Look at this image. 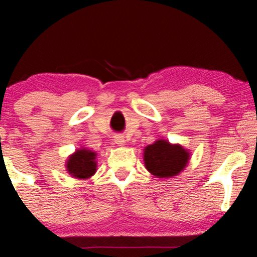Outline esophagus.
Returning a JSON list of instances; mask_svg holds the SVG:
<instances>
[{
    "label": "esophagus",
    "mask_w": 257,
    "mask_h": 257,
    "mask_svg": "<svg viewBox=\"0 0 257 257\" xmlns=\"http://www.w3.org/2000/svg\"><path fill=\"white\" fill-rule=\"evenodd\" d=\"M114 142L118 144V145H124L125 144V140H124V137L122 136H120V135H117L114 137Z\"/></svg>",
    "instance_id": "obj_1"
}]
</instances>
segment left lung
Wrapping results in <instances>:
<instances>
[{
  "label": "left lung",
  "mask_w": 257,
  "mask_h": 257,
  "mask_svg": "<svg viewBox=\"0 0 257 257\" xmlns=\"http://www.w3.org/2000/svg\"><path fill=\"white\" fill-rule=\"evenodd\" d=\"M189 153L180 145H171L166 140H158L149 145L144 153L145 166L158 178L174 177L188 163Z\"/></svg>",
  "instance_id": "8db88e82"
}]
</instances>
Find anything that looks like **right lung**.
I'll use <instances>...</instances> for the list:
<instances>
[{
	"label": "right lung",
	"mask_w": 257,
	"mask_h": 257,
	"mask_svg": "<svg viewBox=\"0 0 257 257\" xmlns=\"http://www.w3.org/2000/svg\"><path fill=\"white\" fill-rule=\"evenodd\" d=\"M96 153L89 150H78L69 158L66 168L72 177L87 179L96 173Z\"/></svg>",
	"instance_id": "obj_1"
}]
</instances>
